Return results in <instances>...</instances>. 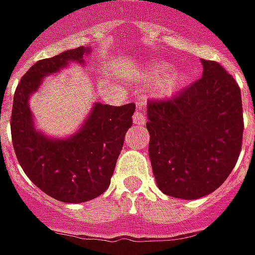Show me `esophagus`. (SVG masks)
<instances>
[{"mask_svg":"<svg viewBox=\"0 0 255 255\" xmlns=\"http://www.w3.org/2000/svg\"><path fill=\"white\" fill-rule=\"evenodd\" d=\"M132 120H133V124H136V126H143V124H145L146 116L145 113L142 112V108H138V110L133 113Z\"/></svg>","mask_w":255,"mask_h":255,"instance_id":"34e87169","label":"esophagus"}]
</instances>
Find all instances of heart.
I'll use <instances>...</instances> for the list:
<instances>
[{"instance_id": "b5f03b06", "label": "heart", "mask_w": 255, "mask_h": 255, "mask_svg": "<svg viewBox=\"0 0 255 255\" xmlns=\"http://www.w3.org/2000/svg\"><path fill=\"white\" fill-rule=\"evenodd\" d=\"M167 72H168V66L167 65H156L149 70V76L152 78H160L161 76H164ZM179 81H181V78L178 76H171V77L165 78V80H163V83L160 84V91L165 92V94L171 92V91L177 88Z\"/></svg>"}]
</instances>
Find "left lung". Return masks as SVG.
<instances>
[{
	"label": "left lung",
	"instance_id": "obj_1",
	"mask_svg": "<svg viewBox=\"0 0 255 255\" xmlns=\"http://www.w3.org/2000/svg\"><path fill=\"white\" fill-rule=\"evenodd\" d=\"M203 76L171 98L147 102L149 156L165 195L193 200L218 189L243 142V108L235 78L214 60Z\"/></svg>",
	"mask_w": 255,
	"mask_h": 255
}]
</instances>
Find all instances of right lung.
Here are the masks:
<instances>
[{
	"mask_svg": "<svg viewBox=\"0 0 255 255\" xmlns=\"http://www.w3.org/2000/svg\"><path fill=\"white\" fill-rule=\"evenodd\" d=\"M85 53L88 48L78 47L34 63L20 78L10 116L12 143L24 174L44 193L65 203L88 202L109 188L135 112L133 103H95L81 129L67 139H49L35 129L28 108L30 94L45 76L69 62L83 63Z\"/></svg>",
	"mask_w": 255,
	"mask_h": 255,
	"instance_id": "1",
	"label": "right lung"
}]
</instances>
